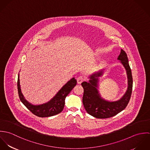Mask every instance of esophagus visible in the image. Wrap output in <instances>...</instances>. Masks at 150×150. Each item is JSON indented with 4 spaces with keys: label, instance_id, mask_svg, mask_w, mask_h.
I'll use <instances>...</instances> for the list:
<instances>
[{
    "label": "esophagus",
    "instance_id": "obj_1",
    "mask_svg": "<svg viewBox=\"0 0 150 150\" xmlns=\"http://www.w3.org/2000/svg\"><path fill=\"white\" fill-rule=\"evenodd\" d=\"M84 80V77L82 76H79V77L77 78V83L79 84H80L82 82H83Z\"/></svg>",
    "mask_w": 150,
    "mask_h": 150
}]
</instances>
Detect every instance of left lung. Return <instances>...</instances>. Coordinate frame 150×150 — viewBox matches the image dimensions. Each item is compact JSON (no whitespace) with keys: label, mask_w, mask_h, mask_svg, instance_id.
<instances>
[{"label":"left lung","mask_w":150,"mask_h":150,"mask_svg":"<svg viewBox=\"0 0 150 150\" xmlns=\"http://www.w3.org/2000/svg\"><path fill=\"white\" fill-rule=\"evenodd\" d=\"M118 59L121 61L125 68L128 79V89L120 100L115 102H108L102 99L99 94L96 88H98V77L103 75V70L91 76L89 83L84 81L81 83L84 88L83 105L86 112L95 118H107L113 117L124 110L130 100L132 92L133 79L128 57L123 50H121Z\"/></svg>","instance_id":"obj_1"}]
</instances>
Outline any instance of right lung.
<instances>
[{
	"instance_id": "right-lung-1",
	"label": "right lung",
	"mask_w": 150,
	"mask_h": 150,
	"mask_svg": "<svg viewBox=\"0 0 150 150\" xmlns=\"http://www.w3.org/2000/svg\"><path fill=\"white\" fill-rule=\"evenodd\" d=\"M76 80L74 78L71 79L59 91L57 95L50 102L38 106L32 105L24 99L20 89L19 74L17 81V88L20 99L25 107L38 117H48L57 115L62 112L64 107L66 97L76 86Z\"/></svg>"
}]
</instances>
